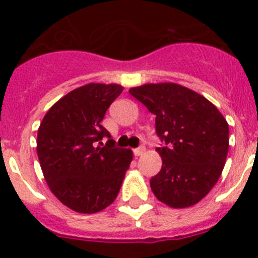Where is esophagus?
<instances>
[{
    "label": "esophagus",
    "mask_w": 258,
    "mask_h": 258,
    "mask_svg": "<svg viewBox=\"0 0 258 258\" xmlns=\"http://www.w3.org/2000/svg\"><path fill=\"white\" fill-rule=\"evenodd\" d=\"M145 146H140V147H138V149H134L133 150V152H134V155H136V156H141V155L143 154V152H145Z\"/></svg>",
    "instance_id": "34e87169"
}]
</instances>
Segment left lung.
<instances>
[{"label": "left lung", "mask_w": 258, "mask_h": 258, "mask_svg": "<svg viewBox=\"0 0 258 258\" xmlns=\"http://www.w3.org/2000/svg\"><path fill=\"white\" fill-rule=\"evenodd\" d=\"M156 116L160 172L150 184L155 197L172 208L199 203L217 183L229 152V124L217 107L191 89L173 83L129 89Z\"/></svg>", "instance_id": "obj_1"}]
</instances>
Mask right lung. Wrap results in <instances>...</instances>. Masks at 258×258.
I'll return each mask as SVG.
<instances>
[{"instance_id": "obj_1", "label": "right lung", "mask_w": 258, "mask_h": 258, "mask_svg": "<svg viewBox=\"0 0 258 258\" xmlns=\"http://www.w3.org/2000/svg\"><path fill=\"white\" fill-rule=\"evenodd\" d=\"M121 92L117 84L75 89L47 111L38 127L37 155L45 179L59 202L79 213H97L112 204L133 160V152L116 147L101 124Z\"/></svg>"}]
</instances>
